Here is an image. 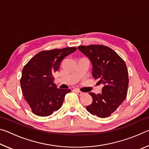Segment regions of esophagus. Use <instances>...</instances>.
<instances>
[{
    "mask_svg": "<svg viewBox=\"0 0 149 149\" xmlns=\"http://www.w3.org/2000/svg\"><path fill=\"white\" fill-rule=\"evenodd\" d=\"M75 92H76L77 94L78 95H79V96H82V95H84L85 94V93L82 92V91H79V90L75 89Z\"/></svg>",
    "mask_w": 149,
    "mask_h": 149,
    "instance_id": "34e87169",
    "label": "esophagus"
}]
</instances>
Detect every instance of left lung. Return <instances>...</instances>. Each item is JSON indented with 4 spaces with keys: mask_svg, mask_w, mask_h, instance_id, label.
<instances>
[{
    "mask_svg": "<svg viewBox=\"0 0 149 149\" xmlns=\"http://www.w3.org/2000/svg\"><path fill=\"white\" fill-rule=\"evenodd\" d=\"M91 60L93 77L104 84L101 94L89 93L93 102L86 109L93 115L104 118L116 110L127 97L129 77L126 64L114 50L100 45L78 47Z\"/></svg>",
    "mask_w": 149,
    "mask_h": 149,
    "instance_id": "left-lung-1",
    "label": "left lung"
}]
</instances>
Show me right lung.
Instances as JSON below:
<instances>
[{
    "label": "right lung",
    "mask_w": 149,
    "mask_h": 149,
    "mask_svg": "<svg viewBox=\"0 0 149 149\" xmlns=\"http://www.w3.org/2000/svg\"><path fill=\"white\" fill-rule=\"evenodd\" d=\"M76 50V47H65L42 50L25 65L20 85L24 99L35 115L48 116L61 108L65 95L71 90L57 88L53 74L62 60Z\"/></svg>",
    "instance_id": "obj_1"
}]
</instances>
